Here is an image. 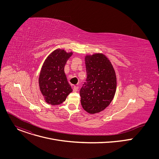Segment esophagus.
I'll use <instances>...</instances> for the list:
<instances>
[{
    "mask_svg": "<svg viewBox=\"0 0 159 159\" xmlns=\"http://www.w3.org/2000/svg\"><path fill=\"white\" fill-rule=\"evenodd\" d=\"M79 89V87L78 86H74L73 88V91L74 92H77Z\"/></svg>",
    "mask_w": 159,
    "mask_h": 159,
    "instance_id": "esophagus-1",
    "label": "esophagus"
}]
</instances>
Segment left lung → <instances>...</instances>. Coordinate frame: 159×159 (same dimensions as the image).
I'll list each match as a JSON object with an SVG mask.
<instances>
[{
    "label": "left lung",
    "mask_w": 159,
    "mask_h": 159,
    "mask_svg": "<svg viewBox=\"0 0 159 159\" xmlns=\"http://www.w3.org/2000/svg\"><path fill=\"white\" fill-rule=\"evenodd\" d=\"M87 79L80 90L83 109L95 114L107 107L115 96L116 76L111 63L102 53L85 58Z\"/></svg>",
    "instance_id": "1"
}]
</instances>
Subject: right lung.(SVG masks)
<instances>
[{"label":"right lung","instance_id":"1","mask_svg":"<svg viewBox=\"0 0 159 159\" xmlns=\"http://www.w3.org/2000/svg\"><path fill=\"white\" fill-rule=\"evenodd\" d=\"M72 55L64 50L53 51L45 60L39 77V85L44 101L52 105L64 102L72 91L71 86L66 79L64 67Z\"/></svg>","mask_w":159,"mask_h":159}]
</instances>
